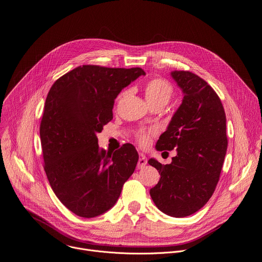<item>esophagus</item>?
I'll return each mask as SVG.
<instances>
[{
	"label": "esophagus",
	"instance_id": "esophagus-1",
	"mask_svg": "<svg viewBox=\"0 0 262 262\" xmlns=\"http://www.w3.org/2000/svg\"><path fill=\"white\" fill-rule=\"evenodd\" d=\"M147 165V157L145 154L139 153V158H138V163H137V168L142 169Z\"/></svg>",
	"mask_w": 262,
	"mask_h": 262
}]
</instances>
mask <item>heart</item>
<instances>
[{
	"mask_svg": "<svg viewBox=\"0 0 262 262\" xmlns=\"http://www.w3.org/2000/svg\"><path fill=\"white\" fill-rule=\"evenodd\" d=\"M145 97L149 105L153 104H167L173 94V87L169 82L163 78H153L145 85L144 88ZM125 95V92L120 93L118 99L122 98ZM150 132L147 131H139L136 133V139L140 145H146L149 142Z\"/></svg>",
	"mask_w": 262,
	"mask_h": 262,
	"instance_id": "b5f03b06",
	"label": "heart"
}]
</instances>
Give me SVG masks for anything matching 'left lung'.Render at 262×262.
Masks as SVG:
<instances>
[{
  "instance_id": "obj_1",
  "label": "left lung",
  "mask_w": 262,
  "mask_h": 262,
  "mask_svg": "<svg viewBox=\"0 0 262 262\" xmlns=\"http://www.w3.org/2000/svg\"><path fill=\"white\" fill-rule=\"evenodd\" d=\"M183 90V103L167 130L159 136L157 151L176 149L172 163L149 159L160 174L150 190L155 206L172 217H186L203 208L218 184L228 148L227 118L221 100L205 79L190 71H172Z\"/></svg>"
}]
</instances>
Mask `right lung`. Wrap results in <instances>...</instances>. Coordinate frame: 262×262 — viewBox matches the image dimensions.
Returning a JSON list of instances; mask_svg holds the SVG:
<instances>
[{"instance_id": "right-lung-1", "label": "right lung", "mask_w": 262, "mask_h": 262, "mask_svg": "<svg viewBox=\"0 0 262 262\" xmlns=\"http://www.w3.org/2000/svg\"><path fill=\"white\" fill-rule=\"evenodd\" d=\"M142 68L83 65L50 88L39 136L48 182L59 201L77 216L92 218L110 210L138 162L134 146L99 149L96 133L113 118L118 93Z\"/></svg>"}]
</instances>
